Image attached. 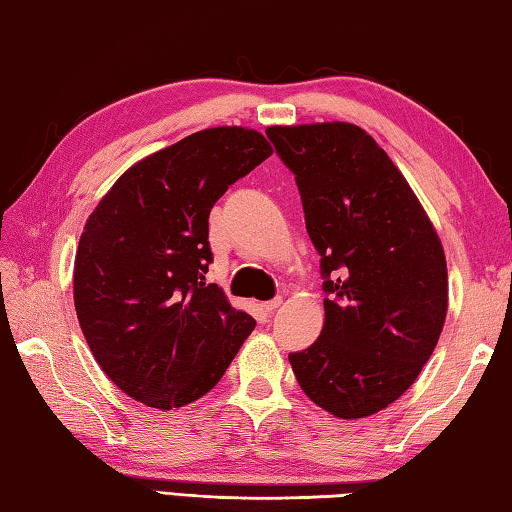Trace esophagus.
Segmentation results:
<instances>
[{
	"label": "esophagus",
	"mask_w": 512,
	"mask_h": 512,
	"mask_svg": "<svg viewBox=\"0 0 512 512\" xmlns=\"http://www.w3.org/2000/svg\"><path fill=\"white\" fill-rule=\"evenodd\" d=\"M282 302H284V299L282 297H275V299H270V302H266L262 308H264V313L266 315H270V313H275V310L279 308V306H282Z\"/></svg>",
	"instance_id": "esophagus-1"
}]
</instances>
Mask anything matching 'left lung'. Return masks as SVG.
I'll return each mask as SVG.
<instances>
[{"label":"left lung","mask_w":512,"mask_h":512,"mask_svg":"<svg viewBox=\"0 0 512 512\" xmlns=\"http://www.w3.org/2000/svg\"><path fill=\"white\" fill-rule=\"evenodd\" d=\"M266 135L302 197L324 277L322 335L290 366L330 415L368 417L413 386L448 308L446 257L410 190L364 128L270 126Z\"/></svg>","instance_id":"8db88e82"}]
</instances>
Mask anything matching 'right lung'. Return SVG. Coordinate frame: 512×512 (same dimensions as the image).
Here are the masks:
<instances>
[{
  "label": "right lung",
  "mask_w": 512,
  "mask_h": 512,
  "mask_svg": "<svg viewBox=\"0 0 512 512\" xmlns=\"http://www.w3.org/2000/svg\"><path fill=\"white\" fill-rule=\"evenodd\" d=\"M262 133L206 128L117 179L77 246L73 295L97 364L128 397L179 408L204 397L255 319L206 284L210 208L270 157Z\"/></svg>",
  "instance_id": "obj_1"
}]
</instances>
